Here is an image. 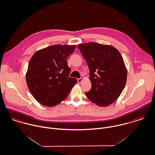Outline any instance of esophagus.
<instances>
[{
  "instance_id": "esophagus-1",
  "label": "esophagus",
  "mask_w": 155,
  "mask_h": 155,
  "mask_svg": "<svg viewBox=\"0 0 155 155\" xmlns=\"http://www.w3.org/2000/svg\"><path fill=\"white\" fill-rule=\"evenodd\" d=\"M83 79H84V78H83V77H82V78H81L78 79V82L79 84H81V83L82 82Z\"/></svg>"
}]
</instances>
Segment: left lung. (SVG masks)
<instances>
[{"instance_id": "obj_1", "label": "left lung", "mask_w": 155, "mask_h": 155, "mask_svg": "<svg viewBox=\"0 0 155 155\" xmlns=\"http://www.w3.org/2000/svg\"><path fill=\"white\" fill-rule=\"evenodd\" d=\"M89 69L91 89L86 97L99 107L115 102L126 84L127 68L119 51L113 45L91 42L78 45Z\"/></svg>"}]
</instances>
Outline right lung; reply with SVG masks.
<instances>
[{
    "label": "right lung",
    "mask_w": 155,
    "mask_h": 155,
    "mask_svg": "<svg viewBox=\"0 0 155 155\" xmlns=\"http://www.w3.org/2000/svg\"><path fill=\"white\" fill-rule=\"evenodd\" d=\"M76 45H53L37 51L31 58L26 73L28 89L40 104L53 107L67 98L77 83L69 75L68 57Z\"/></svg>",
    "instance_id": "add662e5"
}]
</instances>
